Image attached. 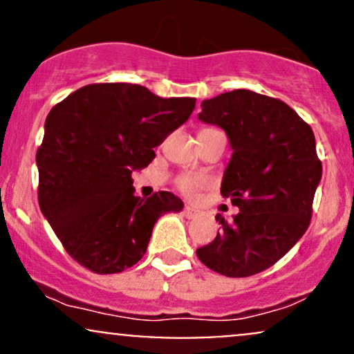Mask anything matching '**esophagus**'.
Wrapping results in <instances>:
<instances>
[{"label": "esophagus", "instance_id": "obj_1", "mask_svg": "<svg viewBox=\"0 0 354 354\" xmlns=\"http://www.w3.org/2000/svg\"><path fill=\"white\" fill-rule=\"evenodd\" d=\"M183 214H185L186 218H196V216H200V209H196V208H193V206L186 205L185 208H183Z\"/></svg>", "mask_w": 354, "mask_h": 354}]
</instances>
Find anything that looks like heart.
Masks as SVG:
<instances>
[{
  "instance_id": "heart-1",
  "label": "heart",
  "mask_w": 354,
  "mask_h": 354,
  "mask_svg": "<svg viewBox=\"0 0 354 354\" xmlns=\"http://www.w3.org/2000/svg\"><path fill=\"white\" fill-rule=\"evenodd\" d=\"M205 129H214V128H203ZM208 185L206 178L203 176H194V174H183V176L178 180V188H180L181 193H185L186 196H194L198 193V189L203 188V186Z\"/></svg>"
}]
</instances>
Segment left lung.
<instances>
[{
  "mask_svg": "<svg viewBox=\"0 0 354 354\" xmlns=\"http://www.w3.org/2000/svg\"><path fill=\"white\" fill-rule=\"evenodd\" d=\"M198 118L228 135L231 160L221 194L239 213L209 245L198 248L203 265L230 278L273 266L306 233L321 181V161L310 124L281 100L234 89L205 100Z\"/></svg>",
  "mask_w": 354,
  "mask_h": 354,
  "instance_id": "left-lung-1",
  "label": "left lung"
}]
</instances>
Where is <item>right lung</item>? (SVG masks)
I'll use <instances>...</instances> for the list:
<instances>
[{
  "label": "right lung",
  "instance_id": "1",
  "mask_svg": "<svg viewBox=\"0 0 354 354\" xmlns=\"http://www.w3.org/2000/svg\"><path fill=\"white\" fill-rule=\"evenodd\" d=\"M194 98H160L129 83L76 89L53 106L36 153L38 201L64 250L98 274L136 265L161 214L183 209L173 193L135 196L131 173L188 121Z\"/></svg>",
  "mask_w": 354,
  "mask_h": 354
}]
</instances>
